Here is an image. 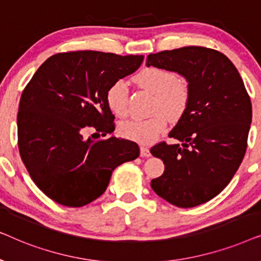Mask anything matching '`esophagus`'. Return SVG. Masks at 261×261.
Masks as SVG:
<instances>
[{"mask_svg":"<svg viewBox=\"0 0 261 261\" xmlns=\"http://www.w3.org/2000/svg\"><path fill=\"white\" fill-rule=\"evenodd\" d=\"M140 154H141V156H145V158H148V156H151V152H149V148L145 147V146H141V147H140Z\"/></svg>","mask_w":261,"mask_h":261,"instance_id":"34e87169","label":"esophagus"}]
</instances>
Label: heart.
Masks as SVG:
<instances>
[{
	"label": "heart",
	"mask_w": 261,
	"mask_h": 261,
	"mask_svg": "<svg viewBox=\"0 0 261 261\" xmlns=\"http://www.w3.org/2000/svg\"><path fill=\"white\" fill-rule=\"evenodd\" d=\"M135 83L155 95L154 116L146 120L123 121L119 126L121 137L140 144H151L166 126L167 117L179 120L187 112L190 102V85L173 71L159 66L142 69L134 77ZM107 105L116 116L122 117L128 110V88L126 82L119 80L110 85L106 94Z\"/></svg>",
	"instance_id": "heart-1"
}]
</instances>
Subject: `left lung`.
Masks as SVG:
<instances>
[{
  "mask_svg": "<svg viewBox=\"0 0 261 261\" xmlns=\"http://www.w3.org/2000/svg\"><path fill=\"white\" fill-rule=\"evenodd\" d=\"M146 65L181 74L191 92L169 133L181 145L164 141L151 148L165 165L151 181L153 191L179 208L208 202L229 184L247 148L252 103L240 73L223 53L201 46L148 55Z\"/></svg>",
  "mask_w": 261,
  "mask_h": 261,
  "instance_id": "obj_1",
  "label": "left lung"
}]
</instances>
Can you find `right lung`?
<instances>
[{
    "instance_id": "right-lung-1",
    "label": "right lung",
    "mask_w": 261,
    "mask_h": 261,
    "mask_svg": "<svg viewBox=\"0 0 261 261\" xmlns=\"http://www.w3.org/2000/svg\"><path fill=\"white\" fill-rule=\"evenodd\" d=\"M142 60L97 51L57 53L32 77L20 98L17 145L31 178L47 197L72 208L87 205L106 191L117 166L140 154L133 141H95L83 134L113 133L107 90Z\"/></svg>"
}]
</instances>
